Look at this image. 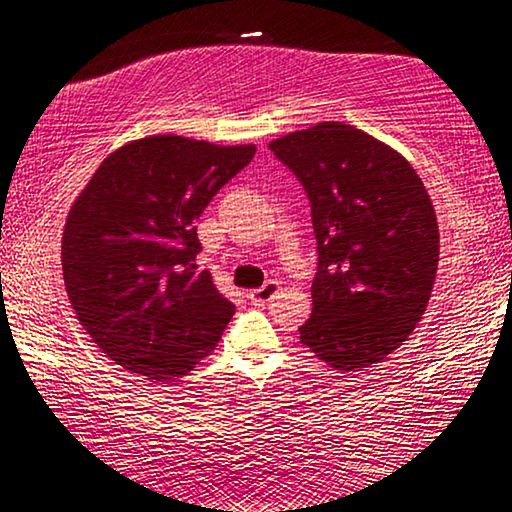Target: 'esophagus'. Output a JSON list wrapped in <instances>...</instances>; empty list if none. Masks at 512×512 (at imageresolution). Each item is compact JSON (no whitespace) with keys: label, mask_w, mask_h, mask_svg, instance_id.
<instances>
[{"label":"esophagus","mask_w":512,"mask_h":512,"mask_svg":"<svg viewBox=\"0 0 512 512\" xmlns=\"http://www.w3.org/2000/svg\"><path fill=\"white\" fill-rule=\"evenodd\" d=\"M275 291H277V282H266L262 289L250 291V293H248V300L253 302L255 307H264L266 302L275 296Z\"/></svg>","instance_id":"obj_1"}]
</instances>
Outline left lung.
I'll use <instances>...</instances> for the list:
<instances>
[{"label": "left lung", "mask_w": 512, "mask_h": 512, "mask_svg": "<svg viewBox=\"0 0 512 512\" xmlns=\"http://www.w3.org/2000/svg\"><path fill=\"white\" fill-rule=\"evenodd\" d=\"M311 205L318 266L300 343L334 370L384 361L420 323L438 268V223L418 173L391 146L323 121L268 144Z\"/></svg>", "instance_id": "8db88e82"}]
</instances>
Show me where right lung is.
I'll return each mask as SVG.
<instances>
[{"instance_id": "1", "label": "right lung", "mask_w": 512, "mask_h": 512, "mask_svg": "<svg viewBox=\"0 0 512 512\" xmlns=\"http://www.w3.org/2000/svg\"><path fill=\"white\" fill-rule=\"evenodd\" d=\"M253 155V144L144 137L108 155L76 198L63 232L67 296L119 366L176 379L219 343L235 305L196 271V219Z\"/></svg>"}]
</instances>
